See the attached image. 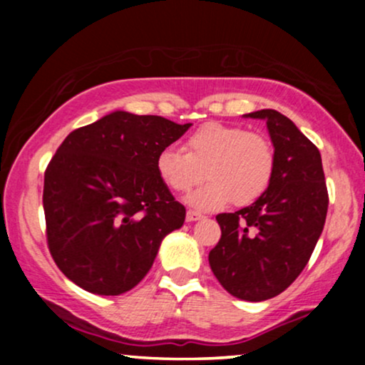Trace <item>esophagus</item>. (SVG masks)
Listing matches in <instances>:
<instances>
[{"instance_id":"1","label":"esophagus","mask_w":365,"mask_h":365,"mask_svg":"<svg viewBox=\"0 0 365 365\" xmlns=\"http://www.w3.org/2000/svg\"><path fill=\"white\" fill-rule=\"evenodd\" d=\"M204 215H200V212L197 211H192V209H188L187 211V221H197V220H202Z\"/></svg>"}]
</instances>
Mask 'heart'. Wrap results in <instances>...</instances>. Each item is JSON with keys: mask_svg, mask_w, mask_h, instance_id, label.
<instances>
[{"mask_svg": "<svg viewBox=\"0 0 365 365\" xmlns=\"http://www.w3.org/2000/svg\"><path fill=\"white\" fill-rule=\"evenodd\" d=\"M274 168V148L264 133L216 121L187 137L185 153L165 148L156 158L159 178L173 192L190 190L206 175L207 182L187 197L199 209L252 204L269 188Z\"/></svg>", "mask_w": 365, "mask_h": 365, "instance_id": "heart-1", "label": "heart"}]
</instances>
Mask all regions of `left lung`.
Wrapping results in <instances>:
<instances>
[{
  "instance_id": "8db88e82",
  "label": "left lung",
  "mask_w": 365,
  "mask_h": 365,
  "mask_svg": "<svg viewBox=\"0 0 365 365\" xmlns=\"http://www.w3.org/2000/svg\"><path fill=\"white\" fill-rule=\"evenodd\" d=\"M266 120L276 153L271 185L254 204L216 216L221 238L209 266L226 292L249 302L273 299L299 278L319 240L328 188L319 149L274 110L249 113Z\"/></svg>"
}]
</instances>
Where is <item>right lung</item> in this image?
<instances>
[{
	"instance_id": "obj_1",
	"label": "right lung",
	"mask_w": 365,
	"mask_h": 365,
	"mask_svg": "<svg viewBox=\"0 0 365 365\" xmlns=\"http://www.w3.org/2000/svg\"><path fill=\"white\" fill-rule=\"evenodd\" d=\"M192 123L115 111L68 133L44 171L46 240L60 271L98 295H121L185 221L156 158Z\"/></svg>"
}]
</instances>
